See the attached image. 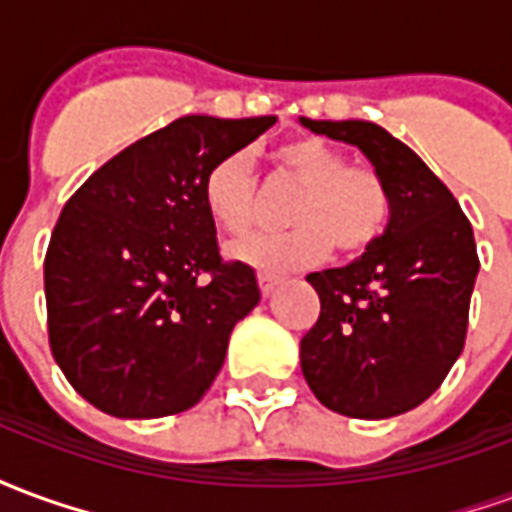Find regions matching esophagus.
Here are the masks:
<instances>
[{
  "instance_id": "esophagus-1",
  "label": "esophagus",
  "mask_w": 512,
  "mask_h": 512,
  "mask_svg": "<svg viewBox=\"0 0 512 512\" xmlns=\"http://www.w3.org/2000/svg\"><path fill=\"white\" fill-rule=\"evenodd\" d=\"M257 285H260V293H263V296H271V293H274V288L279 285V277H271V274H260V277H257Z\"/></svg>"
}]
</instances>
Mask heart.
Instances as JSON below:
<instances>
[{"mask_svg": "<svg viewBox=\"0 0 512 512\" xmlns=\"http://www.w3.org/2000/svg\"><path fill=\"white\" fill-rule=\"evenodd\" d=\"M279 178L301 189L290 205L285 235H257L235 244L230 255L246 266L285 274L321 263L334 252L362 255L384 233L389 189L376 167L351 156L318 136H296L274 150ZM202 208L219 233L230 238L252 233L263 213V194L244 153L213 161L202 178Z\"/></svg>", "mask_w": 512, "mask_h": 512, "instance_id": "heart-1", "label": "heart"}]
</instances>
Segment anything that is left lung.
Segmentation results:
<instances>
[{
  "mask_svg": "<svg viewBox=\"0 0 512 512\" xmlns=\"http://www.w3.org/2000/svg\"><path fill=\"white\" fill-rule=\"evenodd\" d=\"M301 123L359 147L389 189L376 244L307 277L321 315L301 337V373L337 414L395 417L428 400L463 351L480 271L472 222L428 164L376 123Z\"/></svg>",
  "mask_w": 512,
  "mask_h": 512,
  "instance_id": "obj_1",
  "label": "left lung"
}]
</instances>
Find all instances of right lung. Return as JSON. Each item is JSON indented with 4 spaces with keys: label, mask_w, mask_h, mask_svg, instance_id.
Masks as SVG:
<instances>
[{
    "label": "right lung",
    "mask_w": 512,
    "mask_h": 512,
    "mask_svg": "<svg viewBox=\"0 0 512 512\" xmlns=\"http://www.w3.org/2000/svg\"><path fill=\"white\" fill-rule=\"evenodd\" d=\"M274 123L178 117L109 158L65 202L43 260L49 345L95 408L169 417L219 376L233 326L260 290L252 268L219 255L202 178Z\"/></svg>",
    "instance_id": "obj_1"
}]
</instances>
